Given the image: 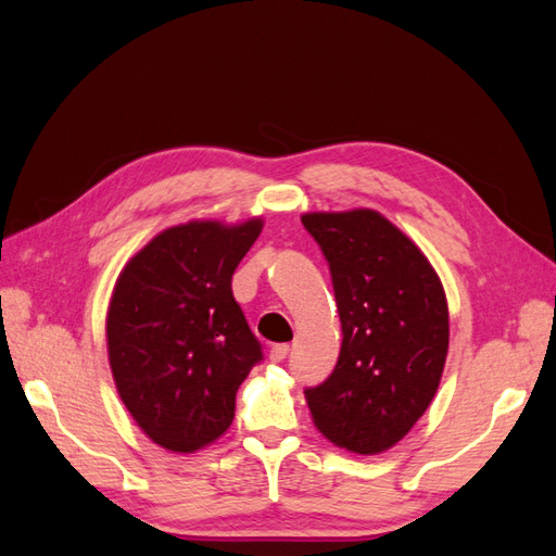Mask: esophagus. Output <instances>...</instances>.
I'll use <instances>...</instances> for the list:
<instances>
[{
    "label": "esophagus",
    "mask_w": 556,
    "mask_h": 556,
    "mask_svg": "<svg viewBox=\"0 0 556 556\" xmlns=\"http://www.w3.org/2000/svg\"><path fill=\"white\" fill-rule=\"evenodd\" d=\"M288 355H290V345L280 343V345H274L271 352H268V359H271V362H285V359H288Z\"/></svg>",
    "instance_id": "1"
}]
</instances>
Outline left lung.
Returning a JSON list of instances; mask_svg holds the SVG:
<instances>
[{
	"mask_svg": "<svg viewBox=\"0 0 556 556\" xmlns=\"http://www.w3.org/2000/svg\"><path fill=\"white\" fill-rule=\"evenodd\" d=\"M329 264L343 343L331 376L306 387L313 422L357 454L396 445L439 390L450 343L441 278L376 211L301 215Z\"/></svg>",
	"mask_w": 556,
	"mask_h": 556,
	"instance_id": "obj_1",
	"label": "left lung"
}]
</instances>
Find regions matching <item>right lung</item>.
<instances>
[{
	"mask_svg": "<svg viewBox=\"0 0 556 556\" xmlns=\"http://www.w3.org/2000/svg\"><path fill=\"white\" fill-rule=\"evenodd\" d=\"M264 223H188L134 255L106 315L113 380L150 441L194 452L229 429L239 384L262 345L231 294V276Z\"/></svg>",
	"mask_w": 556,
	"mask_h": 556,
	"instance_id": "add662e5",
	"label": "right lung"
}]
</instances>
